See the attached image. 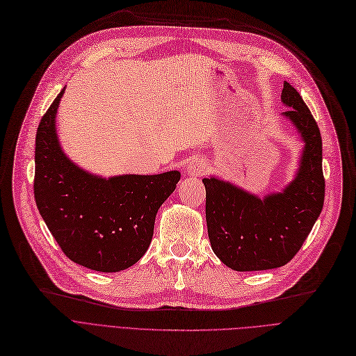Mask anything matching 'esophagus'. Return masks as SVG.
<instances>
[{
  "label": "esophagus",
  "mask_w": 356,
  "mask_h": 356,
  "mask_svg": "<svg viewBox=\"0 0 356 356\" xmlns=\"http://www.w3.org/2000/svg\"><path fill=\"white\" fill-rule=\"evenodd\" d=\"M206 162L201 161V159H191L188 163H187V174L188 177H200L206 172Z\"/></svg>",
  "instance_id": "obj_1"
}]
</instances>
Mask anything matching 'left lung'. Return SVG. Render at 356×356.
<instances>
[{"label":"left lung","instance_id":"8db88e82","mask_svg":"<svg viewBox=\"0 0 356 356\" xmlns=\"http://www.w3.org/2000/svg\"><path fill=\"white\" fill-rule=\"evenodd\" d=\"M282 113L304 140L298 172L282 193L259 198L236 185L204 178L211 249L234 270H262L289 264L323 209L325 177L318 126L301 95L284 82Z\"/></svg>","mask_w":356,"mask_h":356}]
</instances>
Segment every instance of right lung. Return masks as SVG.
Masks as SVG:
<instances>
[{
	"instance_id": "1",
	"label": "right lung",
	"mask_w": 356,
	"mask_h": 356,
	"mask_svg": "<svg viewBox=\"0 0 356 356\" xmlns=\"http://www.w3.org/2000/svg\"><path fill=\"white\" fill-rule=\"evenodd\" d=\"M65 88L36 131L35 200L65 255L99 273L136 264L154 236L155 217L181 174L118 175L108 179L83 171L60 149L55 118Z\"/></svg>"
}]
</instances>
